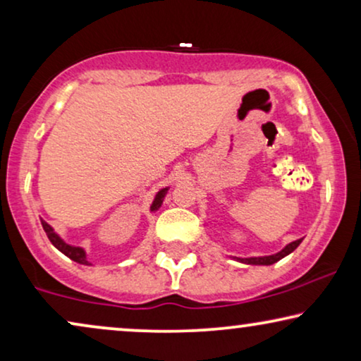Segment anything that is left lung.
<instances>
[{
    "label": "left lung",
    "instance_id": "8db88e82",
    "mask_svg": "<svg viewBox=\"0 0 361 361\" xmlns=\"http://www.w3.org/2000/svg\"><path fill=\"white\" fill-rule=\"evenodd\" d=\"M300 241H302V238L293 241V243H289L288 246H286V248H283L279 251V253H276V255L258 256V258H236V259L241 261V263H246V264H264V266H268V264L276 263V261L283 259L284 256H288L289 253H293V251L300 245Z\"/></svg>",
    "mask_w": 361,
    "mask_h": 361
}]
</instances>
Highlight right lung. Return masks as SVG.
<instances>
[{"mask_svg":"<svg viewBox=\"0 0 361 361\" xmlns=\"http://www.w3.org/2000/svg\"><path fill=\"white\" fill-rule=\"evenodd\" d=\"M167 194V189H162V190H159L157 192V195H156V199H154V202H152V205H151V210H157L161 207V204H162V200H164V195ZM42 228H44V231H46V235H47V238L51 240V243L56 246V248L59 250V251H62L63 255L66 256H68V258L71 259H73V261H77V263H80V264H90L87 261V256H85V251H83L82 248H78V246H71V245H67V243H63V241L61 240V236H59L56 231L52 230V226L51 225H47L46 221H42Z\"/></svg>","mask_w":361,"mask_h":361,"instance_id":"add662e5","label":"right lung"}]
</instances>
